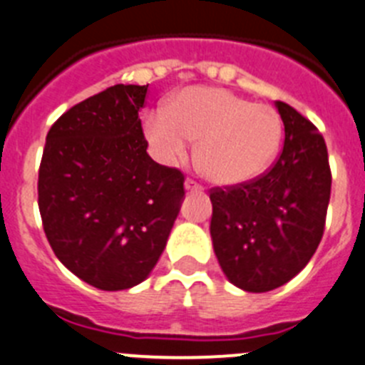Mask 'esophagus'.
I'll return each mask as SVG.
<instances>
[{"mask_svg": "<svg viewBox=\"0 0 365 365\" xmlns=\"http://www.w3.org/2000/svg\"><path fill=\"white\" fill-rule=\"evenodd\" d=\"M185 189L187 190H202L203 187L200 185L198 182H195V180H192V178H187L185 180Z\"/></svg>", "mask_w": 365, "mask_h": 365, "instance_id": "1", "label": "esophagus"}]
</instances>
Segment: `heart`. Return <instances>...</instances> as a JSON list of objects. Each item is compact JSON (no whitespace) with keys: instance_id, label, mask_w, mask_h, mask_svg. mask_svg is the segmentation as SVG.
I'll use <instances>...</instances> for the list:
<instances>
[{"instance_id":"obj_1","label":"heart","mask_w":365,"mask_h":365,"mask_svg":"<svg viewBox=\"0 0 365 365\" xmlns=\"http://www.w3.org/2000/svg\"><path fill=\"white\" fill-rule=\"evenodd\" d=\"M282 133L274 107L216 87L183 88L165 110L143 118V134L162 162L182 160L189 140H198L196 167L218 185H238L265 173L277 158Z\"/></svg>"}]
</instances>
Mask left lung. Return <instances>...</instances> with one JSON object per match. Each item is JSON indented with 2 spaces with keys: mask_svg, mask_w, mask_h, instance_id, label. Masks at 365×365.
<instances>
[{
  "mask_svg": "<svg viewBox=\"0 0 365 365\" xmlns=\"http://www.w3.org/2000/svg\"><path fill=\"white\" fill-rule=\"evenodd\" d=\"M277 107L285 140L274 163L251 182L209 190L220 267L249 293L280 287L307 265L324 236L331 196L324 136L287 103Z\"/></svg>",
  "mask_w": 365,
  "mask_h": 365,
  "instance_id": "8db88e82",
  "label": "left lung"
}]
</instances>
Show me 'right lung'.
I'll return each instance as SVG.
<instances>
[{
	"label": "right lung",
	"mask_w": 365,
	"mask_h": 365,
	"mask_svg": "<svg viewBox=\"0 0 365 365\" xmlns=\"http://www.w3.org/2000/svg\"><path fill=\"white\" fill-rule=\"evenodd\" d=\"M149 85H114L74 105L47 134L38 175L43 231L61 264L103 291L138 285L163 252L185 176L147 154Z\"/></svg>",
	"instance_id": "add662e5"
}]
</instances>
